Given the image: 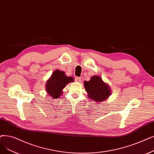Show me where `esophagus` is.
<instances>
[{"instance_id":"obj_1","label":"esophagus","mask_w":154,"mask_h":154,"mask_svg":"<svg viewBox=\"0 0 154 154\" xmlns=\"http://www.w3.org/2000/svg\"><path fill=\"white\" fill-rule=\"evenodd\" d=\"M82 81V79L81 77H76L75 78V81L77 82H81Z\"/></svg>"}]
</instances>
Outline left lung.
I'll list each match as a JSON object with an SVG mask.
<instances>
[{
  "label": "left lung",
  "instance_id": "8db88e82",
  "mask_svg": "<svg viewBox=\"0 0 154 154\" xmlns=\"http://www.w3.org/2000/svg\"><path fill=\"white\" fill-rule=\"evenodd\" d=\"M84 87L89 97L96 102L104 101L111 94L109 86L103 81L101 77L97 75L92 77L89 81H85Z\"/></svg>",
  "mask_w": 154,
  "mask_h": 154
}]
</instances>
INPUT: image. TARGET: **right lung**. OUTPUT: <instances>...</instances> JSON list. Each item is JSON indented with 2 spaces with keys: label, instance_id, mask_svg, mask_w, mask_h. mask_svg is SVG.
Instances as JSON below:
<instances>
[{
  "label": "right lung",
  "instance_id": "1",
  "mask_svg": "<svg viewBox=\"0 0 154 154\" xmlns=\"http://www.w3.org/2000/svg\"><path fill=\"white\" fill-rule=\"evenodd\" d=\"M73 81V77L66 76L64 72L56 70L46 82V89L49 96L53 98H58L62 94L65 86Z\"/></svg>",
  "mask_w": 154,
  "mask_h": 154
}]
</instances>
